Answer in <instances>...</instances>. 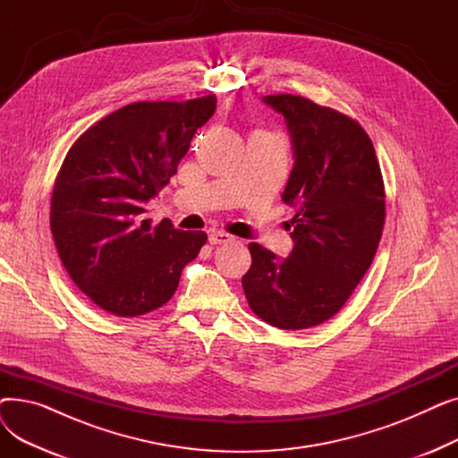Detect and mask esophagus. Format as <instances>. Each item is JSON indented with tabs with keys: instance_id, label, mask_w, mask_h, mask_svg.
I'll return each instance as SVG.
<instances>
[{
	"instance_id": "1",
	"label": "esophagus",
	"mask_w": 458,
	"mask_h": 458,
	"mask_svg": "<svg viewBox=\"0 0 458 458\" xmlns=\"http://www.w3.org/2000/svg\"><path fill=\"white\" fill-rule=\"evenodd\" d=\"M208 239H209L211 245H225V243H232L233 242V235H230L226 232H211Z\"/></svg>"
}]
</instances>
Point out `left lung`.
Returning <instances> with one entry per match:
<instances>
[{"label":"left lung","mask_w":458,"mask_h":458,"mask_svg":"<svg viewBox=\"0 0 458 458\" xmlns=\"http://www.w3.org/2000/svg\"><path fill=\"white\" fill-rule=\"evenodd\" d=\"M292 137L293 171L282 200L295 208L293 250L285 259L250 243L242 284L254 314L282 330L325 323L368 273L386 200L369 135L351 116L302 96L269 94Z\"/></svg>","instance_id":"left-lung-1"}]
</instances>
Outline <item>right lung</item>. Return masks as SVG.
<instances>
[{
  "instance_id": "right-lung-1",
  "label": "right lung",
  "mask_w": 458,
  "mask_h": 458,
  "mask_svg": "<svg viewBox=\"0 0 458 458\" xmlns=\"http://www.w3.org/2000/svg\"><path fill=\"white\" fill-rule=\"evenodd\" d=\"M215 107V94L130 104L68 150L52 195L54 242L70 278L109 314L137 318L163 306L204 247V232H182L166 219L152 226L142 213Z\"/></svg>"
}]
</instances>
